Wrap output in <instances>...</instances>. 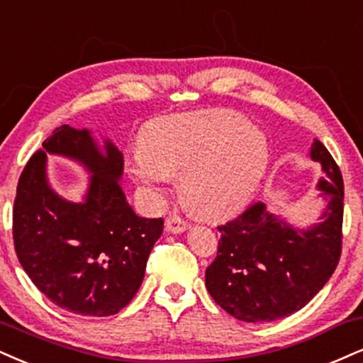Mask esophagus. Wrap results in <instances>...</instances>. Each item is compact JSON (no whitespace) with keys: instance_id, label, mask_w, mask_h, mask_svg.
<instances>
[{"instance_id":"esophagus-1","label":"esophagus","mask_w":363,"mask_h":363,"mask_svg":"<svg viewBox=\"0 0 363 363\" xmlns=\"http://www.w3.org/2000/svg\"><path fill=\"white\" fill-rule=\"evenodd\" d=\"M164 227H167L168 232H173V234H180V232H185L186 229H189V222H186L182 216H178V213H173V216H169L167 218V222H164Z\"/></svg>"}]
</instances>
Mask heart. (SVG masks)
Wrapping results in <instances>:
<instances>
[{
  "instance_id": "heart-1",
  "label": "heart",
  "mask_w": 363,
  "mask_h": 363,
  "mask_svg": "<svg viewBox=\"0 0 363 363\" xmlns=\"http://www.w3.org/2000/svg\"><path fill=\"white\" fill-rule=\"evenodd\" d=\"M271 160L267 138L245 116L229 109L158 119L128 169L155 196L182 178V194L199 216L220 218L237 212L256 194Z\"/></svg>"
}]
</instances>
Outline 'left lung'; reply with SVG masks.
Listing matches in <instances>:
<instances>
[{"label": "left lung", "instance_id": "1", "mask_svg": "<svg viewBox=\"0 0 363 363\" xmlns=\"http://www.w3.org/2000/svg\"><path fill=\"white\" fill-rule=\"evenodd\" d=\"M310 156L325 177L318 182L326 207L320 222L296 229L257 202L218 225L217 257L205 271L210 296L247 323L276 321L306 306L328 283L342 254L343 178L338 164L315 140Z\"/></svg>", "mask_w": 363, "mask_h": 363}]
</instances>
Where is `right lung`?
Returning <instances> with one entry per match:
<instances>
[{
    "label": "right lung",
    "mask_w": 363,
    "mask_h": 363,
    "mask_svg": "<svg viewBox=\"0 0 363 363\" xmlns=\"http://www.w3.org/2000/svg\"><path fill=\"white\" fill-rule=\"evenodd\" d=\"M77 160L91 173L84 202L69 203L48 185L46 155ZM123 153L109 140L104 153L89 129L57 128L18 180L13 240L33 284L64 310L111 316L143 283L163 218L134 213L121 189Z\"/></svg>",
    "instance_id": "obj_1"
}]
</instances>
